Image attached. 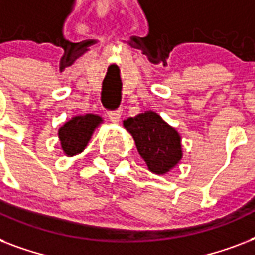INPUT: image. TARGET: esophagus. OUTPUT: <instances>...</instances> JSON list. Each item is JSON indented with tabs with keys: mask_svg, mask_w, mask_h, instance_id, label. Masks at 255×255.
<instances>
[{
	"mask_svg": "<svg viewBox=\"0 0 255 255\" xmlns=\"http://www.w3.org/2000/svg\"><path fill=\"white\" fill-rule=\"evenodd\" d=\"M108 116H110V119L112 120V122H119L120 116H122V110H114V111H108Z\"/></svg>",
	"mask_w": 255,
	"mask_h": 255,
	"instance_id": "obj_1",
	"label": "esophagus"
}]
</instances>
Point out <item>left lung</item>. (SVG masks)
Segmentation results:
<instances>
[{"mask_svg": "<svg viewBox=\"0 0 255 255\" xmlns=\"http://www.w3.org/2000/svg\"><path fill=\"white\" fill-rule=\"evenodd\" d=\"M140 156L151 172L167 173L181 159L180 136L156 112L147 111L124 120Z\"/></svg>", "mask_w": 255, "mask_h": 255, "instance_id": "8db88e82", "label": "left lung"}]
</instances>
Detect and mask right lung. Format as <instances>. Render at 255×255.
<instances>
[{"label": "right lung", "instance_id": "right-lung-1", "mask_svg": "<svg viewBox=\"0 0 255 255\" xmlns=\"http://www.w3.org/2000/svg\"><path fill=\"white\" fill-rule=\"evenodd\" d=\"M100 122V116L87 114L85 116H75L61 127L59 139L66 155L74 156L83 151Z\"/></svg>", "mask_w": 255, "mask_h": 255}]
</instances>
